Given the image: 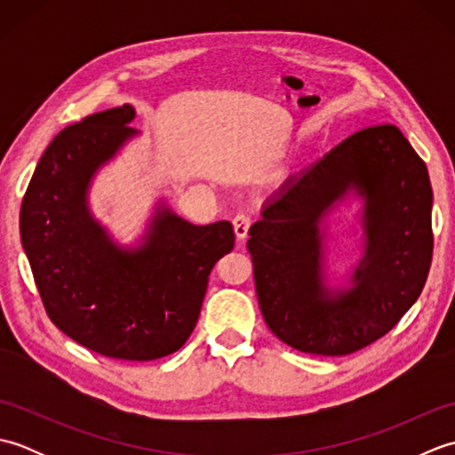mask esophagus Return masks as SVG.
<instances>
[{"label":"esophagus","instance_id":"obj_1","mask_svg":"<svg viewBox=\"0 0 455 455\" xmlns=\"http://www.w3.org/2000/svg\"><path fill=\"white\" fill-rule=\"evenodd\" d=\"M250 225H252V222H250V217H248V215H243V212H240V215H236V217L233 219L235 235H236L238 240H246V238H248Z\"/></svg>","mask_w":455,"mask_h":455}]
</instances>
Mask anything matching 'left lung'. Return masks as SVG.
<instances>
[{
    "label": "left lung",
    "mask_w": 455,
    "mask_h": 455,
    "mask_svg": "<svg viewBox=\"0 0 455 455\" xmlns=\"http://www.w3.org/2000/svg\"><path fill=\"white\" fill-rule=\"evenodd\" d=\"M364 201V254L346 286L327 285L325 217ZM250 228L259 311L279 340L346 355L387 334L417 301L432 262L427 164L393 124L357 131L289 178Z\"/></svg>",
    "instance_id": "1"
}]
</instances>
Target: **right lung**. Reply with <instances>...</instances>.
Instances as JSON below:
<instances>
[{"instance_id":"obj_1","label":"right lung","mask_w":455,"mask_h":455,"mask_svg":"<svg viewBox=\"0 0 455 455\" xmlns=\"http://www.w3.org/2000/svg\"><path fill=\"white\" fill-rule=\"evenodd\" d=\"M134 117L124 103L58 132L28 183L19 228L51 321L101 355L148 362L188 342L235 233L228 220L191 225L160 199L137 244L115 243L92 215L90 188L139 137Z\"/></svg>"}]
</instances>
